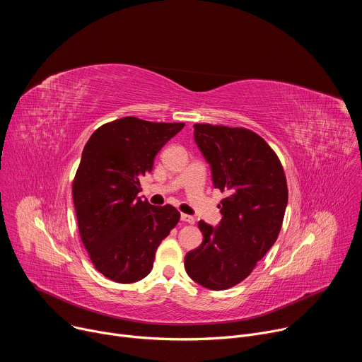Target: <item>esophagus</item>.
<instances>
[{"instance_id":"1","label":"esophagus","mask_w":362,"mask_h":362,"mask_svg":"<svg viewBox=\"0 0 362 362\" xmlns=\"http://www.w3.org/2000/svg\"><path fill=\"white\" fill-rule=\"evenodd\" d=\"M180 219H182L183 222H186V223H190V225L194 223V218L190 216V215H186V214H182V215H180Z\"/></svg>"}]
</instances>
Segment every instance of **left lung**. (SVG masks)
<instances>
[{
	"label": "left lung",
	"instance_id": "obj_1",
	"mask_svg": "<svg viewBox=\"0 0 362 362\" xmlns=\"http://www.w3.org/2000/svg\"><path fill=\"white\" fill-rule=\"evenodd\" d=\"M193 129L214 186L229 196L219 204L218 226L199 222L203 240L186 253L185 269L196 284L223 291L247 278L275 243L288 204L286 177L275 151L256 133L212 124Z\"/></svg>",
	"mask_w": 362,
	"mask_h": 362
}]
</instances>
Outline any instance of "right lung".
Segmentation results:
<instances>
[{"mask_svg":"<svg viewBox=\"0 0 362 362\" xmlns=\"http://www.w3.org/2000/svg\"><path fill=\"white\" fill-rule=\"evenodd\" d=\"M183 127L123 117L98 127L83 148L73 182L78 230L95 269L115 282L147 276L180 219L173 206H153L137 193L154 156Z\"/></svg>","mask_w":362,"mask_h":362,"instance_id":"add662e5","label":"right lung"}]
</instances>
